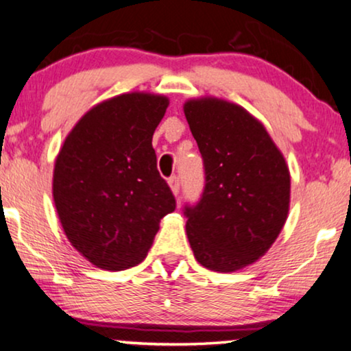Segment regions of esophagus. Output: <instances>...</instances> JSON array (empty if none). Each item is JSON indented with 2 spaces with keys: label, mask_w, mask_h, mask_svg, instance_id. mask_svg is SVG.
<instances>
[{
  "label": "esophagus",
  "mask_w": 351,
  "mask_h": 351,
  "mask_svg": "<svg viewBox=\"0 0 351 351\" xmlns=\"http://www.w3.org/2000/svg\"><path fill=\"white\" fill-rule=\"evenodd\" d=\"M168 184H170L173 194H175V196H178L180 189H181V184H180V178H178V176H176V175L171 176V178L168 180Z\"/></svg>",
  "instance_id": "esophagus-1"
}]
</instances>
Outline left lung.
I'll return each instance as SVG.
<instances>
[{"mask_svg": "<svg viewBox=\"0 0 351 351\" xmlns=\"http://www.w3.org/2000/svg\"><path fill=\"white\" fill-rule=\"evenodd\" d=\"M204 162L201 199L183 214L199 264L233 272L254 263L283 228L290 173L265 128L239 105L219 99L184 104Z\"/></svg>", "mask_w": 351, "mask_h": 351, "instance_id": "8db88e82", "label": "left lung"}]
</instances>
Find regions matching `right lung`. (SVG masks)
<instances>
[{"label": "right lung", "mask_w": 351, "mask_h": 351, "mask_svg": "<svg viewBox=\"0 0 351 351\" xmlns=\"http://www.w3.org/2000/svg\"><path fill=\"white\" fill-rule=\"evenodd\" d=\"M167 106V97L141 92L101 101L79 119L58 154V217L71 245L97 267L143 263L160 219L176 208L152 147Z\"/></svg>", "instance_id": "add662e5"}]
</instances>
